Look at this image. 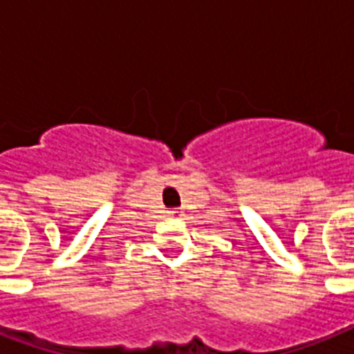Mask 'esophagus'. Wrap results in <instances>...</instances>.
Returning a JSON list of instances; mask_svg holds the SVG:
<instances>
[{"label":"esophagus","instance_id":"obj_1","mask_svg":"<svg viewBox=\"0 0 354 354\" xmlns=\"http://www.w3.org/2000/svg\"><path fill=\"white\" fill-rule=\"evenodd\" d=\"M169 213H171L172 216H182L183 215L182 209H171V211H169Z\"/></svg>","mask_w":354,"mask_h":354}]
</instances>
